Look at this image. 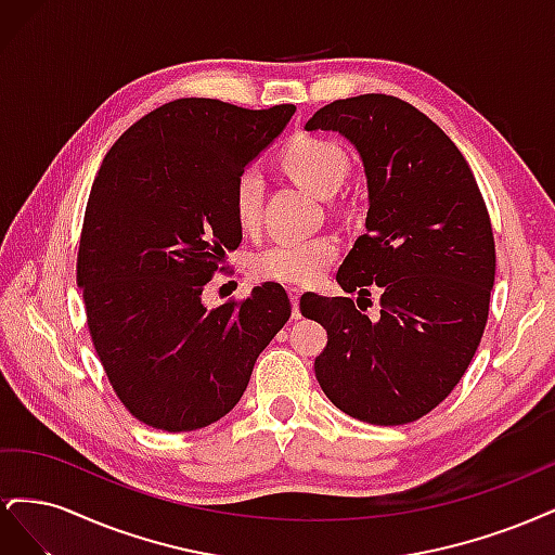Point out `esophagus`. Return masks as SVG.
Returning <instances> with one entry per match:
<instances>
[{"label":"esophagus","instance_id":"1","mask_svg":"<svg viewBox=\"0 0 555 555\" xmlns=\"http://www.w3.org/2000/svg\"><path fill=\"white\" fill-rule=\"evenodd\" d=\"M289 298H292V317H294V319H300V308H298V304H300V292H298V289H289Z\"/></svg>","mask_w":555,"mask_h":555}]
</instances>
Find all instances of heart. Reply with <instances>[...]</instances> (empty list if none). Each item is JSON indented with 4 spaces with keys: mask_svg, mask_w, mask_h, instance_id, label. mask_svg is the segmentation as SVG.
I'll return each instance as SVG.
<instances>
[{
    "mask_svg": "<svg viewBox=\"0 0 555 555\" xmlns=\"http://www.w3.org/2000/svg\"><path fill=\"white\" fill-rule=\"evenodd\" d=\"M282 166L296 182L319 196H333L343 188L349 171L345 150L328 139L296 137L282 153ZM263 180L259 171L247 169L233 188V208L243 227H255L261 212ZM338 255V243L331 236L284 238L266 245L255 255V273L266 280L287 284H310L322 275Z\"/></svg>",
    "mask_w": 555,
    "mask_h": 555,
    "instance_id": "obj_1",
    "label": "heart"
}]
</instances>
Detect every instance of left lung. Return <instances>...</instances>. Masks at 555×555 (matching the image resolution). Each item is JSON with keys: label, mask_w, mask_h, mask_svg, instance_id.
Segmentation results:
<instances>
[{"label": "left lung", "mask_w": 555, "mask_h": 555, "mask_svg": "<svg viewBox=\"0 0 555 555\" xmlns=\"http://www.w3.org/2000/svg\"><path fill=\"white\" fill-rule=\"evenodd\" d=\"M306 129L354 145L367 184L365 233L335 275L357 304L300 298L304 317L328 333L317 382L359 422H416L461 382L483 335L495 280L489 210L461 150L398 96L338 99ZM367 286L383 294L377 320L358 310Z\"/></svg>", "instance_id": "8db88e82"}]
</instances>
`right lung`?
<instances>
[{
  "label": "right lung",
  "instance_id": "obj_1",
  "mask_svg": "<svg viewBox=\"0 0 555 555\" xmlns=\"http://www.w3.org/2000/svg\"><path fill=\"white\" fill-rule=\"evenodd\" d=\"M176 99L108 150L86 208L78 287L94 349L139 422L188 433L229 414L251 367L292 314L280 284L208 310L217 266L243 241L238 176L294 115Z\"/></svg>",
  "mask_w": 555,
  "mask_h": 555
}]
</instances>
